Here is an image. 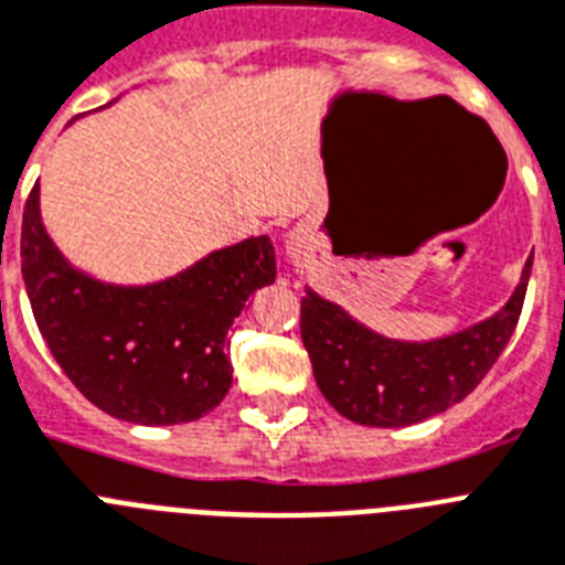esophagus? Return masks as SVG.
Returning a JSON list of instances; mask_svg holds the SVG:
<instances>
[{
  "label": "esophagus",
  "instance_id": "34e87169",
  "mask_svg": "<svg viewBox=\"0 0 565 565\" xmlns=\"http://www.w3.org/2000/svg\"><path fill=\"white\" fill-rule=\"evenodd\" d=\"M307 249H310V238H307V233H303L301 227H296L287 235V258L298 267V264L303 262Z\"/></svg>",
  "mask_w": 565,
  "mask_h": 565
}]
</instances>
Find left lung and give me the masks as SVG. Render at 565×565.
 I'll list each match as a JSON object with an SVG mask.
<instances>
[{
  "label": "left lung",
  "mask_w": 565,
  "mask_h": 565,
  "mask_svg": "<svg viewBox=\"0 0 565 565\" xmlns=\"http://www.w3.org/2000/svg\"><path fill=\"white\" fill-rule=\"evenodd\" d=\"M532 258L507 307L455 335L412 343L366 330L338 303L307 289L301 341L318 390L361 426H409L446 412L483 381L507 350L526 298Z\"/></svg>",
  "instance_id": "8db88e82"
}]
</instances>
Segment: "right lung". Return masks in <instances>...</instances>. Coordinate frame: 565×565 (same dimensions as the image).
<instances>
[{"label":"right lung","instance_id":"add662e5","mask_svg":"<svg viewBox=\"0 0 565 565\" xmlns=\"http://www.w3.org/2000/svg\"><path fill=\"white\" fill-rule=\"evenodd\" d=\"M22 278L47 350L90 404L130 424L173 426L227 395V332L255 289L276 281V249L258 235L164 281H96L45 233L36 184L22 215Z\"/></svg>","mask_w":565,"mask_h":565}]
</instances>
